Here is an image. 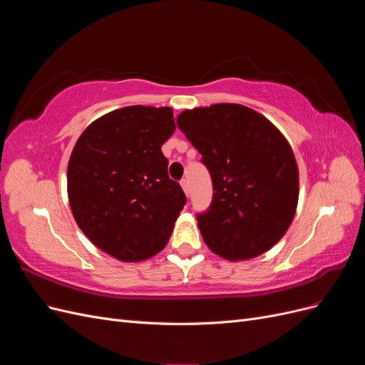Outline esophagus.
I'll return each mask as SVG.
<instances>
[{
  "mask_svg": "<svg viewBox=\"0 0 365 365\" xmlns=\"http://www.w3.org/2000/svg\"><path fill=\"white\" fill-rule=\"evenodd\" d=\"M181 187H182V190H184V193H185V195H189V193H190V184H189V181H187V180H182V181H181Z\"/></svg>",
  "mask_w": 365,
  "mask_h": 365,
  "instance_id": "obj_1",
  "label": "esophagus"
}]
</instances>
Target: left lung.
<instances>
[{
	"instance_id": "1",
	"label": "left lung",
	"mask_w": 365,
	"mask_h": 365,
	"mask_svg": "<svg viewBox=\"0 0 365 365\" xmlns=\"http://www.w3.org/2000/svg\"><path fill=\"white\" fill-rule=\"evenodd\" d=\"M176 123L212 175V205L196 216L207 247L231 262L267 252L288 231L298 204L288 140L267 117L237 103L185 109Z\"/></svg>"
}]
</instances>
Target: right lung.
Segmentation results:
<instances>
[{
  "mask_svg": "<svg viewBox=\"0 0 365 365\" xmlns=\"http://www.w3.org/2000/svg\"><path fill=\"white\" fill-rule=\"evenodd\" d=\"M175 132L169 106H126L94 120L68 161L71 213L93 244L121 262H141L169 242L185 204L161 146Z\"/></svg>",
  "mask_w": 365,
  "mask_h": 365,
  "instance_id": "add662e5",
  "label": "right lung"
}]
</instances>
